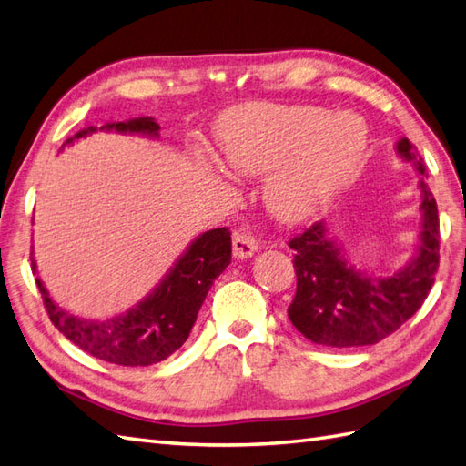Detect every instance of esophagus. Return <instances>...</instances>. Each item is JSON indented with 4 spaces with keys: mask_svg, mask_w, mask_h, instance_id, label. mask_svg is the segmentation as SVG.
<instances>
[{
    "mask_svg": "<svg viewBox=\"0 0 466 466\" xmlns=\"http://www.w3.org/2000/svg\"><path fill=\"white\" fill-rule=\"evenodd\" d=\"M234 258L238 259H246L254 256V252L258 250V240L250 234V232H238L234 236Z\"/></svg>",
    "mask_w": 466,
    "mask_h": 466,
    "instance_id": "obj_1",
    "label": "esophagus"
}]
</instances>
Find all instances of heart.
I'll list each match as a JSON object with an SVG mask.
<instances>
[{"label": "heart", "mask_w": 466, "mask_h": 466, "mask_svg": "<svg viewBox=\"0 0 466 466\" xmlns=\"http://www.w3.org/2000/svg\"><path fill=\"white\" fill-rule=\"evenodd\" d=\"M222 157L234 172L262 175L266 204L279 222L316 214L360 162L367 131L351 116L319 106H252L222 123Z\"/></svg>", "instance_id": "1"}]
</instances>
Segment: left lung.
<instances>
[{"label":"left lung","instance_id":"obj_1","mask_svg":"<svg viewBox=\"0 0 466 466\" xmlns=\"http://www.w3.org/2000/svg\"><path fill=\"white\" fill-rule=\"evenodd\" d=\"M397 155L420 175V232L415 254L393 274L357 269L345 248L316 222L289 242L298 289L288 308L294 328L326 348H361L385 339L423 306L439 268V212L427 184L425 162L409 138L397 140Z\"/></svg>","mask_w":466,"mask_h":466}]
</instances>
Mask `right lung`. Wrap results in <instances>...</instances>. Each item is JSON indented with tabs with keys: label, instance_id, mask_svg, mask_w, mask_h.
<instances>
[{
	"label": "right lung",
	"instance_id": "right-lung-1",
	"mask_svg": "<svg viewBox=\"0 0 466 466\" xmlns=\"http://www.w3.org/2000/svg\"><path fill=\"white\" fill-rule=\"evenodd\" d=\"M95 131L96 127L83 128L65 140L63 147ZM99 131L158 138L160 127L153 116H138L123 123H106ZM230 258L232 240L228 228H214L198 234L143 301H138L127 313L105 321L85 319L65 311L53 301L39 278H35V282L51 323L77 348L91 353L96 360L115 365L145 367L167 360L168 355L182 348L197 321L204 298L214 279L230 264ZM31 269L37 276L34 258H31Z\"/></svg>",
	"mask_w": 466,
	"mask_h": 466
}]
</instances>
